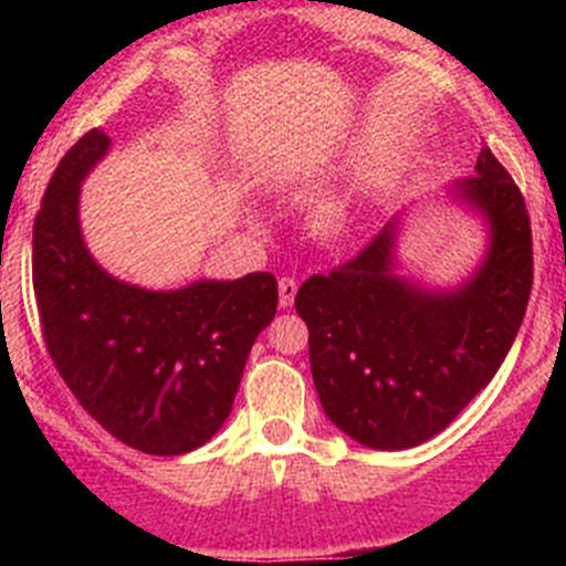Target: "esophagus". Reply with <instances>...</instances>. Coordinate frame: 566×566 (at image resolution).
<instances>
[{
  "label": "esophagus",
  "mask_w": 566,
  "mask_h": 566,
  "mask_svg": "<svg viewBox=\"0 0 566 566\" xmlns=\"http://www.w3.org/2000/svg\"><path fill=\"white\" fill-rule=\"evenodd\" d=\"M277 294H280V306L289 308L294 303V297H297V283H294L292 277H280Z\"/></svg>",
  "instance_id": "esophagus-1"
}]
</instances>
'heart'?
Masks as SVG:
<instances>
[{
	"mask_svg": "<svg viewBox=\"0 0 566 566\" xmlns=\"http://www.w3.org/2000/svg\"><path fill=\"white\" fill-rule=\"evenodd\" d=\"M317 229L326 234H334L343 229V209L337 207H328L317 214Z\"/></svg>",
	"mask_w": 566,
	"mask_h": 566,
	"instance_id": "1",
	"label": "heart"
}]
</instances>
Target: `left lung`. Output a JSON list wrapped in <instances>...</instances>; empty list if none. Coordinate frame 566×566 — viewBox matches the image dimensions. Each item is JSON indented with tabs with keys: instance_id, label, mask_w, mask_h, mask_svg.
Here are the masks:
<instances>
[{
	"instance_id": "left-lung-1",
	"label": "left lung",
	"mask_w": 566,
	"mask_h": 566,
	"mask_svg": "<svg viewBox=\"0 0 566 566\" xmlns=\"http://www.w3.org/2000/svg\"><path fill=\"white\" fill-rule=\"evenodd\" d=\"M482 221L488 243L457 286L402 274L399 212L345 266L314 274L294 308L326 417L374 451L417 448L444 431L493 379L527 312L533 234L518 187L482 149L476 175L444 187Z\"/></svg>"
}]
</instances>
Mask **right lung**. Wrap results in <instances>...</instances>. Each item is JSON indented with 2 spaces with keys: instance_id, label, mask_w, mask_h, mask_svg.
I'll return each mask as SVG.
<instances>
[{
  "instance_id": "right-lung-1",
  "label": "right lung",
  "mask_w": 566,
  "mask_h": 566,
  "mask_svg": "<svg viewBox=\"0 0 566 566\" xmlns=\"http://www.w3.org/2000/svg\"><path fill=\"white\" fill-rule=\"evenodd\" d=\"M109 138L90 129L67 149L33 223V292L59 374L104 431L135 451L181 457L221 431L254 339L277 312V280H192L153 292L90 254L82 184Z\"/></svg>"
}]
</instances>
